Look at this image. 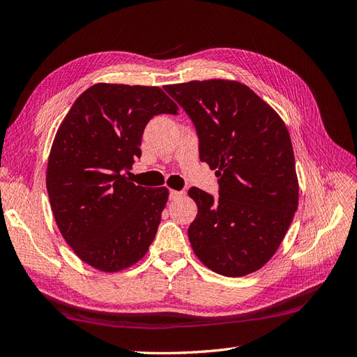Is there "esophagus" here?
<instances>
[{
    "label": "esophagus",
    "instance_id": "esophagus-1",
    "mask_svg": "<svg viewBox=\"0 0 357 357\" xmlns=\"http://www.w3.org/2000/svg\"><path fill=\"white\" fill-rule=\"evenodd\" d=\"M185 195V192H178V190H169V199H178Z\"/></svg>",
    "mask_w": 357,
    "mask_h": 357
}]
</instances>
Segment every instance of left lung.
Returning a JSON list of instances; mask_svg holds the SVG:
<instances>
[{"label": "left lung", "instance_id": "obj_1", "mask_svg": "<svg viewBox=\"0 0 357 357\" xmlns=\"http://www.w3.org/2000/svg\"><path fill=\"white\" fill-rule=\"evenodd\" d=\"M165 91L199 138V158L215 169L219 198L189 189L198 214L188 229L199 261L225 277L261 269L282 244L298 208L294 147L282 117L235 80H193Z\"/></svg>", "mask_w": 357, "mask_h": 357}]
</instances>
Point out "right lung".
Wrapping results in <instances>:
<instances>
[{"label":"right lung","instance_id":"1","mask_svg":"<svg viewBox=\"0 0 357 357\" xmlns=\"http://www.w3.org/2000/svg\"><path fill=\"white\" fill-rule=\"evenodd\" d=\"M177 110L158 86L96 83L59 125L46 174L50 207L63 240L95 269L122 271L153 243L168 189L137 186L126 174L147 122Z\"/></svg>","mask_w":357,"mask_h":357}]
</instances>
